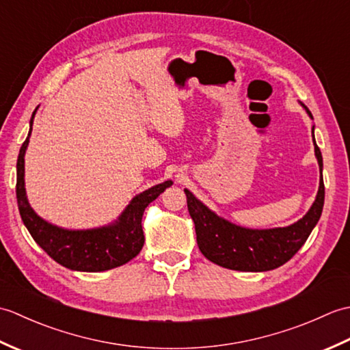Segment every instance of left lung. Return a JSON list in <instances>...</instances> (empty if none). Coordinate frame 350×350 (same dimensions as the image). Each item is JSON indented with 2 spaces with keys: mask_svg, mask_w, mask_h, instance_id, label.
Masks as SVG:
<instances>
[{
  "mask_svg": "<svg viewBox=\"0 0 350 350\" xmlns=\"http://www.w3.org/2000/svg\"><path fill=\"white\" fill-rule=\"evenodd\" d=\"M307 113L311 116L308 109ZM314 152L322 174V153L316 143ZM185 194L188 198L189 215L196 224L198 248L207 260L233 271L263 272L288 262L306 243L322 215L325 185L321 177L316 202L306 217L288 227L271 230L237 227L217 217L188 189H185Z\"/></svg>",
  "mask_w": 350,
  "mask_h": 350,
  "instance_id": "obj_1",
  "label": "left lung"
}]
</instances>
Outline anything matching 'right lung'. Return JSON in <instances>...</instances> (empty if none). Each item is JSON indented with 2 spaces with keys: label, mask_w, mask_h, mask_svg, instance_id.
<instances>
[{
  "label": "right lung",
  "mask_w": 350,
  "mask_h": 350,
  "mask_svg": "<svg viewBox=\"0 0 350 350\" xmlns=\"http://www.w3.org/2000/svg\"><path fill=\"white\" fill-rule=\"evenodd\" d=\"M34 117V113H33ZM33 117L29 124L33 126ZM31 133V129H29ZM29 133L22 144L16 163V198L21 218L24 221L33 239L57 263L72 271L100 272L128 263L144 245V233L141 219L146 207L161 192L173 185L171 180L141 192L126 207L114 226L94 230H64L48 224L37 217L29 207L24 188V154L27 150Z\"/></svg>",
  "instance_id": "1"
}]
</instances>
